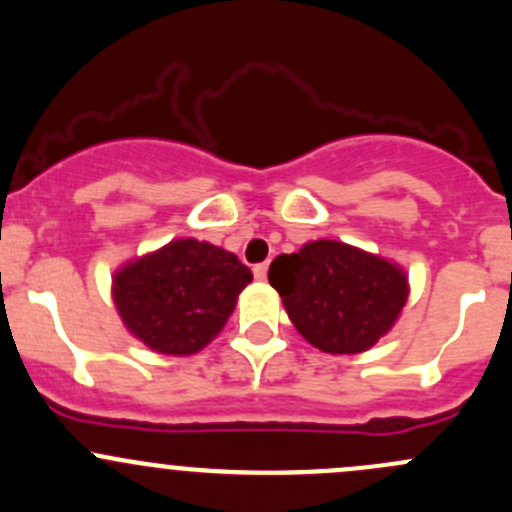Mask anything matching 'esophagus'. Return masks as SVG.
I'll use <instances>...</instances> for the list:
<instances>
[{
	"instance_id": "obj_1",
	"label": "esophagus",
	"mask_w": 512,
	"mask_h": 512,
	"mask_svg": "<svg viewBox=\"0 0 512 512\" xmlns=\"http://www.w3.org/2000/svg\"><path fill=\"white\" fill-rule=\"evenodd\" d=\"M266 273H268V263H258V266H254L256 281H266Z\"/></svg>"
}]
</instances>
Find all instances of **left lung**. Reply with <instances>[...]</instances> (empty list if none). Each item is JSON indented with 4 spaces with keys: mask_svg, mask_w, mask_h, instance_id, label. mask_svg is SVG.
I'll return each instance as SVG.
<instances>
[{
    "mask_svg": "<svg viewBox=\"0 0 512 512\" xmlns=\"http://www.w3.org/2000/svg\"><path fill=\"white\" fill-rule=\"evenodd\" d=\"M268 281L300 335L330 355L370 350L399 320L409 278L399 263L333 239L281 254Z\"/></svg>",
    "mask_w": 512,
    "mask_h": 512,
    "instance_id": "left-lung-1",
    "label": "left lung"
}]
</instances>
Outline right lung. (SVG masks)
Segmentation results:
<instances>
[{
    "label": "right lung",
    "instance_id": "right-lung-1",
    "mask_svg": "<svg viewBox=\"0 0 512 512\" xmlns=\"http://www.w3.org/2000/svg\"><path fill=\"white\" fill-rule=\"evenodd\" d=\"M254 273L209 241L175 239L113 273V303L128 333L160 355L207 347Z\"/></svg>",
    "mask_w": 512,
    "mask_h": 512
}]
</instances>
